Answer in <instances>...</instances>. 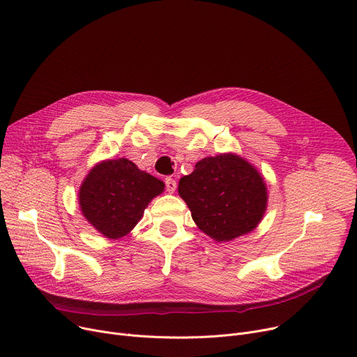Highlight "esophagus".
I'll return each mask as SVG.
<instances>
[{"label": "esophagus", "instance_id": "1", "mask_svg": "<svg viewBox=\"0 0 357 357\" xmlns=\"http://www.w3.org/2000/svg\"><path fill=\"white\" fill-rule=\"evenodd\" d=\"M164 183H166V190L169 191V193H174L176 188H177L176 180L172 178V177H166V180H164Z\"/></svg>", "mask_w": 357, "mask_h": 357}]
</instances>
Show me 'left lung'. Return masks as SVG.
Instances as JSON below:
<instances>
[{
    "instance_id": "8db88e82",
    "label": "left lung",
    "mask_w": 357,
    "mask_h": 357,
    "mask_svg": "<svg viewBox=\"0 0 357 357\" xmlns=\"http://www.w3.org/2000/svg\"><path fill=\"white\" fill-rule=\"evenodd\" d=\"M178 195L200 230L217 241L252 231L267 204L261 176L234 154L199 161L193 173L180 178Z\"/></svg>"
}]
</instances>
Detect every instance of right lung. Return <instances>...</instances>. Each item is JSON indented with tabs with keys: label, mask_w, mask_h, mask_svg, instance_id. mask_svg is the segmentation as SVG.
Wrapping results in <instances>:
<instances>
[{
	"label": "right lung",
	"mask_w": 357,
	"mask_h": 357,
	"mask_svg": "<svg viewBox=\"0 0 357 357\" xmlns=\"http://www.w3.org/2000/svg\"><path fill=\"white\" fill-rule=\"evenodd\" d=\"M164 183L139 170L127 158L107 160L96 166L79 188L84 217L108 238L126 236L142 218Z\"/></svg>",
	"instance_id": "1"
}]
</instances>
